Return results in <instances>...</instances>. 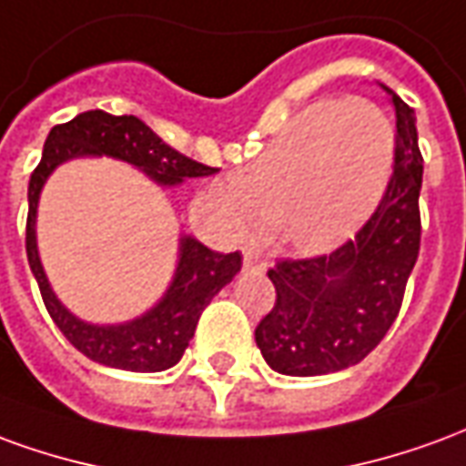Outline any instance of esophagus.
<instances>
[{"mask_svg":"<svg viewBox=\"0 0 466 466\" xmlns=\"http://www.w3.org/2000/svg\"><path fill=\"white\" fill-rule=\"evenodd\" d=\"M244 269H247V272H264V269H267L264 254L257 252V249H247V252H244Z\"/></svg>","mask_w":466,"mask_h":466,"instance_id":"obj_1","label":"esophagus"}]
</instances>
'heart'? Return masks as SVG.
Listing matches in <instances>:
<instances>
[{"instance_id":"1","label":"heart","mask_w":466,"mask_h":466,"mask_svg":"<svg viewBox=\"0 0 466 466\" xmlns=\"http://www.w3.org/2000/svg\"><path fill=\"white\" fill-rule=\"evenodd\" d=\"M394 134L380 106L327 99L307 106L242 172L217 189L234 229L282 224L302 249H327L354 232L390 179Z\"/></svg>"}]
</instances>
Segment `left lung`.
I'll return each instance as SVG.
<instances>
[{
    "instance_id": "left-lung-1",
    "label": "left lung",
    "mask_w": 466,
    "mask_h": 466,
    "mask_svg": "<svg viewBox=\"0 0 466 466\" xmlns=\"http://www.w3.org/2000/svg\"><path fill=\"white\" fill-rule=\"evenodd\" d=\"M397 116L394 172L377 209L329 254L279 259L277 289L254 329L267 364L289 377H317L361 361L390 332L420 257L421 152L414 112L380 85Z\"/></svg>"
}]
</instances>
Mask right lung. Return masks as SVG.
Listing matches in <instances>:
<instances>
[{"label":"right lung","instance_id":"1","mask_svg":"<svg viewBox=\"0 0 466 466\" xmlns=\"http://www.w3.org/2000/svg\"><path fill=\"white\" fill-rule=\"evenodd\" d=\"M85 154L116 157L122 162L139 167L154 182L167 184V187L184 182V179H194V177H209L217 169L177 152L137 116H116L102 109H92V112L76 115L72 122L56 124L46 137L42 162L36 164L29 179L26 259L39 284L46 312L55 319L59 332L85 357L106 367L127 371L169 370L182 360L184 350L189 347L204 307L242 269V254L212 252L202 242L184 237L172 287L167 289L164 299L152 312H147L129 324H116V327H96V324L76 319L75 314H69L62 307L46 282V274L36 252L35 219L39 192L45 187L46 177L55 172L56 164L85 157Z\"/></svg>","mask_w":466,"mask_h":466}]
</instances>
